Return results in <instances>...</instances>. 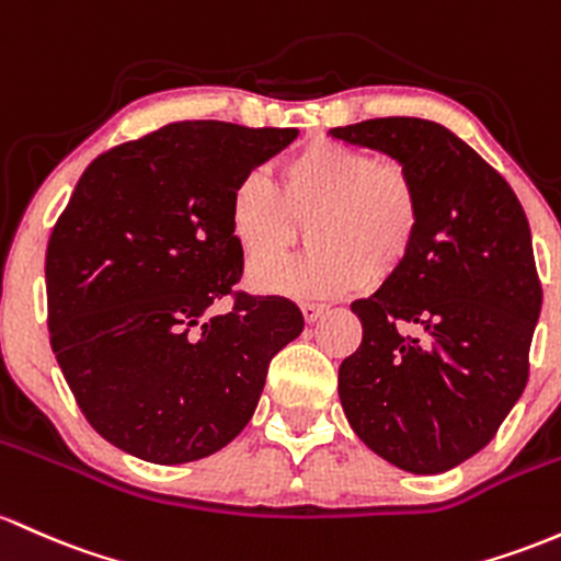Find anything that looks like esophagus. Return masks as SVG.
<instances>
[{"mask_svg": "<svg viewBox=\"0 0 561 561\" xmlns=\"http://www.w3.org/2000/svg\"><path fill=\"white\" fill-rule=\"evenodd\" d=\"M300 311H304V319L306 322H317L319 317H322L324 311H328V306L324 304H300Z\"/></svg>", "mask_w": 561, "mask_h": 561, "instance_id": "obj_1", "label": "esophagus"}]
</instances>
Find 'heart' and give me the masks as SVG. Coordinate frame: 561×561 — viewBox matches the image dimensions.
<instances>
[{
	"label": "heart",
	"instance_id": "1",
	"mask_svg": "<svg viewBox=\"0 0 561 561\" xmlns=\"http://www.w3.org/2000/svg\"><path fill=\"white\" fill-rule=\"evenodd\" d=\"M310 231L312 250L274 259ZM423 194L404 162L375 157L335 138H311L279 164V186L250 170L231 186L229 229L257 262L250 285L290 298H332L356 287H383L417 248Z\"/></svg>",
	"mask_w": 561,
	"mask_h": 561
}]
</instances>
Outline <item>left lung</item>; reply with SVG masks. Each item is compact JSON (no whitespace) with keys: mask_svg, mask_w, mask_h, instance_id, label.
I'll return each mask as SVG.
<instances>
[{"mask_svg":"<svg viewBox=\"0 0 561 561\" xmlns=\"http://www.w3.org/2000/svg\"><path fill=\"white\" fill-rule=\"evenodd\" d=\"M412 170L417 248L397 279L351 304L362 343L337 370L351 428L389 463L442 473L501 428L530 375L543 287L514 188L466 140L417 116L335 127Z\"/></svg>","mask_w":561,"mask_h":561,"instance_id":"1","label":"left lung"}]
</instances>
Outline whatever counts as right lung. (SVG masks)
I'll return each mask as SVG.
<instances>
[{"label": "right lung", "mask_w": 561, "mask_h": 561, "mask_svg": "<svg viewBox=\"0 0 561 561\" xmlns=\"http://www.w3.org/2000/svg\"><path fill=\"white\" fill-rule=\"evenodd\" d=\"M295 135L172 122L79 178L47 242V328L79 410L119 450L162 466L218 453L304 330L293 300L237 290L229 229L233 183ZM224 297L232 309L213 314Z\"/></svg>", "instance_id": "add662e5"}]
</instances>
